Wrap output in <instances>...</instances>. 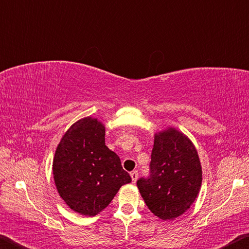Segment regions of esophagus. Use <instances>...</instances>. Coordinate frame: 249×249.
I'll return each mask as SVG.
<instances>
[{
    "mask_svg": "<svg viewBox=\"0 0 249 249\" xmlns=\"http://www.w3.org/2000/svg\"><path fill=\"white\" fill-rule=\"evenodd\" d=\"M130 178H132L133 183L136 182V181H137V178H138V172H137L136 170L130 172Z\"/></svg>",
    "mask_w": 249,
    "mask_h": 249,
    "instance_id": "1",
    "label": "esophagus"
}]
</instances>
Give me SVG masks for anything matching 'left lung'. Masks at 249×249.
<instances>
[{"label":"left lung","instance_id":"left-lung-1","mask_svg":"<svg viewBox=\"0 0 249 249\" xmlns=\"http://www.w3.org/2000/svg\"><path fill=\"white\" fill-rule=\"evenodd\" d=\"M202 167L196 146L175 127L155 134L150 176L137 181L146 205L161 220H174L190 209L200 192Z\"/></svg>","mask_w":249,"mask_h":249}]
</instances>
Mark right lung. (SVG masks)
<instances>
[{"label": "right lung", "mask_w": 249, "mask_h": 249, "mask_svg": "<svg viewBox=\"0 0 249 249\" xmlns=\"http://www.w3.org/2000/svg\"><path fill=\"white\" fill-rule=\"evenodd\" d=\"M53 174L59 196L81 215L94 216L132 178L105 145V127L88 116L70 126L54 153Z\"/></svg>", "instance_id": "obj_1"}]
</instances>
